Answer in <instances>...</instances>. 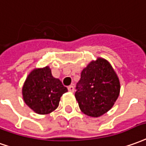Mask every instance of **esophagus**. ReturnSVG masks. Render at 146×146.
<instances>
[{
  "label": "esophagus",
  "instance_id": "34e87169",
  "mask_svg": "<svg viewBox=\"0 0 146 146\" xmlns=\"http://www.w3.org/2000/svg\"><path fill=\"white\" fill-rule=\"evenodd\" d=\"M68 90L70 91V92H73V91H74V87H73V85H70V86L68 87Z\"/></svg>",
  "mask_w": 146,
  "mask_h": 146
}]
</instances>
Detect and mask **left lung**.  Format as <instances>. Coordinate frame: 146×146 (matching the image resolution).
Returning <instances> with one entry per match:
<instances>
[{
  "label": "left lung",
  "mask_w": 146,
  "mask_h": 146,
  "mask_svg": "<svg viewBox=\"0 0 146 146\" xmlns=\"http://www.w3.org/2000/svg\"><path fill=\"white\" fill-rule=\"evenodd\" d=\"M75 97L84 114L100 117L113 107L120 92L119 77L104 58L91 62L80 74Z\"/></svg>",
  "instance_id": "left-lung-1"
}]
</instances>
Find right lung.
Returning <instances> with one entry per match:
<instances>
[{"label":"right lung","instance_id":"obj_1","mask_svg":"<svg viewBox=\"0 0 146 146\" xmlns=\"http://www.w3.org/2000/svg\"><path fill=\"white\" fill-rule=\"evenodd\" d=\"M66 92L67 88L52 76L49 66L32 70L22 88L25 104L39 115L54 111L58 107L61 96Z\"/></svg>","mask_w":146,"mask_h":146}]
</instances>
